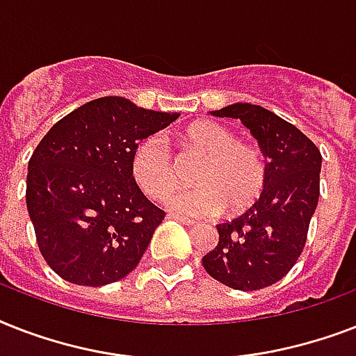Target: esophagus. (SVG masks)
I'll return each mask as SVG.
<instances>
[{
	"mask_svg": "<svg viewBox=\"0 0 356 356\" xmlns=\"http://www.w3.org/2000/svg\"><path fill=\"white\" fill-rule=\"evenodd\" d=\"M168 218H172V220H177L181 222L183 225H194V220H190V218H184V216H179V214H168Z\"/></svg>",
	"mask_w": 356,
	"mask_h": 356,
	"instance_id": "obj_1",
	"label": "esophagus"
}]
</instances>
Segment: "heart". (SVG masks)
Wrapping results in <instances>:
<instances>
[{
	"label": "heart",
	"instance_id": "b5f03b06",
	"mask_svg": "<svg viewBox=\"0 0 356 356\" xmlns=\"http://www.w3.org/2000/svg\"><path fill=\"white\" fill-rule=\"evenodd\" d=\"M177 142L200 153L194 170L197 184L170 197V209L184 216H207L222 211L242 212L254 205L268 183V161L259 145L240 142L216 122H194L177 133ZM131 175L153 200H166L179 186V173L161 136L149 134L131 155Z\"/></svg>",
	"mask_w": 356,
	"mask_h": 356
}]
</instances>
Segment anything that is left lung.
Instances as JSON below:
<instances>
[{
  "instance_id": "left-lung-1",
  "label": "left lung",
  "mask_w": 356,
  "mask_h": 356,
  "mask_svg": "<svg viewBox=\"0 0 356 356\" xmlns=\"http://www.w3.org/2000/svg\"><path fill=\"white\" fill-rule=\"evenodd\" d=\"M211 114L234 118L268 156V183L251 209L216 225L220 242L203 268L234 290H260L281 281L303 251L318 197L321 153L296 125L259 105L234 103Z\"/></svg>"
}]
</instances>
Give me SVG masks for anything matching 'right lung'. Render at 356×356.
I'll return each mask as SVG.
<instances>
[{
  "instance_id": "1",
  "label": "right lung",
  "mask_w": 356,
  "mask_h": 356,
  "mask_svg": "<svg viewBox=\"0 0 356 356\" xmlns=\"http://www.w3.org/2000/svg\"><path fill=\"white\" fill-rule=\"evenodd\" d=\"M177 118L99 97L58 120L36 145L25 201L42 257L64 281L103 286L138 266L164 211L134 183L131 155Z\"/></svg>"
}]
</instances>
